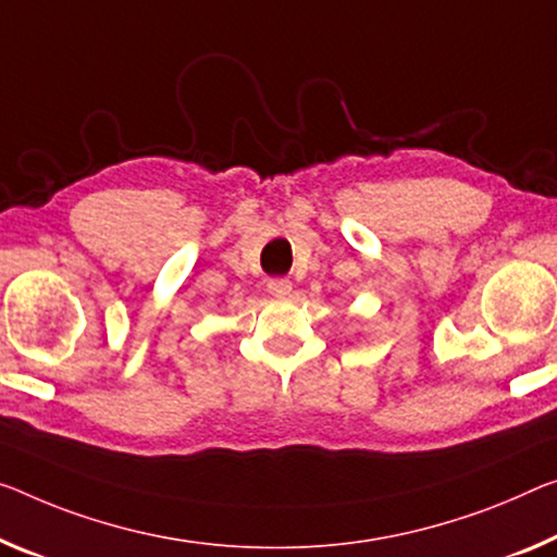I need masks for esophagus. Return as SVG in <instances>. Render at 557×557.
I'll use <instances>...</instances> for the list:
<instances>
[{
	"mask_svg": "<svg viewBox=\"0 0 557 557\" xmlns=\"http://www.w3.org/2000/svg\"><path fill=\"white\" fill-rule=\"evenodd\" d=\"M269 294L273 298H288L290 296V281L288 278H271Z\"/></svg>",
	"mask_w": 557,
	"mask_h": 557,
	"instance_id": "esophagus-1",
	"label": "esophagus"
}]
</instances>
